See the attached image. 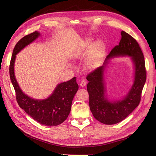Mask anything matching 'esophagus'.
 Wrapping results in <instances>:
<instances>
[{
	"label": "esophagus",
	"mask_w": 156,
	"mask_h": 156,
	"mask_svg": "<svg viewBox=\"0 0 156 156\" xmlns=\"http://www.w3.org/2000/svg\"><path fill=\"white\" fill-rule=\"evenodd\" d=\"M87 81L85 80H81V81H80V85L81 86V87H85L86 85H87Z\"/></svg>",
	"instance_id": "esophagus-1"
}]
</instances>
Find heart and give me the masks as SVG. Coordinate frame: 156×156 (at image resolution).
<instances>
[{
	"instance_id": "obj_1",
	"label": "heart",
	"mask_w": 156,
	"mask_h": 156,
	"mask_svg": "<svg viewBox=\"0 0 156 156\" xmlns=\"http://www.w3.org/2000/svg\"><path fill=\"white\" fill-rule=\"evenodd\" d=\"M88 48L90 49L87 53V64L90 67H92L101 58L103 51V44L101 41H96L91 46L90 41L87 40L79 48L76 55L78 57L83 56Z\"/></svg>"
}]
</instances>
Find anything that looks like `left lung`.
Returning a JSON list of instances; mask_svg holds the SVG:
<instances>
[{"label": "left lung", "instance_id": "obj_1", "mask_svg": "<svg viewBox=\"0 0 156 156\" xmlns=\"http://www.w3.org/2000/svg\"><path fill=\"white\" fill-rule=\"evenodd\" d=\"M118 45L114 47L106 57L102 66L98 67L87 76L89 81L87 91L89 106L93 116L103 124L114 125L125 119L140 104L147 73L143 52L136 40L126 32L121 31ZM128 55L135 66V80L129 94L121 101H109L105 97L103 71L109 59L116 56Z\"/></svg>", "mask_w": 156, "mask_h": 156}]
</instances>
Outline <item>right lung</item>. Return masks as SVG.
Masks as SVG:
<instances>
[{
    "mask_svg": "<svg viewBox=\"0 0 156 156\" xmlns=\"http://www.w3.org/2000/svg\"><path fill=\"white\" fill-rule=\"evenodd\" d=\"M40 35L35 31L23 37L15 45L9 65L11 82L15 90L16 101L20 107L39 123L54 126L67 119L71 108L73 97L78 90L76 77L57 85L52 95L46 99L35 100L24 94L16 80L14 71L16 55Z\"/></svg>",
    "mask_w": 156,
    "mask_h": 156,
    "instance_id": "obj_1",
    "label": "right lung"
}]
</instances>
